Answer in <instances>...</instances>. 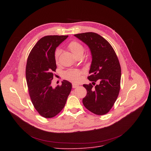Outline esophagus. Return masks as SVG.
Masks as SVG:
<instances>
[{
  "label": "esophagus",
  "mask_w": 151,
  "mask_h": 151,
  "mask_svg": "<svg viewBox=\"0 0 151 151\" xmlns=\"http://www.w3.org/2000/svg\"><path fill=\"white\" fill-rule=\"evenodd\" d=\"M78 86H79V85H78V84H75V83H73V84H72V87H73V88H75L78 87Z\"/></svg>",
  "instance_id": "obj_1"
}]
</instances>
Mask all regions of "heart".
Listing matches in <instances>:
<instances>
[{"label":"heart","mask_w":151,"mask_h":151,"mask_svg":"<svg viewBox=\"0 0 151 151\" xmlns=\"http://www.w3.org/2000/svg\"><path fill=\"white\" fill-rule=\"evenodd\" d=\"M68 48L75 57L79 55H82L84 51L83 47L80 43L76 41L71 42L68 45ZM60 54V51L59 50L55 51V58L56 60H57ZM64 77L71 82L75 83L79 82L81 79V72L78 70H69L64 73Z\"/></svg>","instance_id":"obj_1"}]
</instances>
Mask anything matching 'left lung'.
Masks as SVG:
<instances>
[{"label":"left lung","mask_w":151,"mask_h":151,"mask_svg":"<svg viewBox=\"0 0 151 151\" xmlns=\"http://www.w3.org/2000/svg\"><path fill=\"white\" fill-rule=\"evenodd\" d=\"M87 45L91 52L92 61L88 79L91 83L83 84L87 94L82 100L88 110L99 115L108 112L119 94L121 77L120 64L109 43L100 35L93 32L74 35Z\"/></svg>","instance_id":"8db88e82"}]
</instances>
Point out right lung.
Returning a JSON list of instances; mask_svg holds the SVG:
<instances>
[{"label": "right lung", "mask_w": 151, "mask_h": 151, "mask_svg": "<svg viewBox=\"0 0 151 151\" xmlns=\"http://www.w3.org/2000/svg\"><path fill=\"white\" fill-rule=\"evenodd\" d=\"M68 36H47L37 41L28 57L26 76L29 93L35 108L43 117L57 115L65 106L72 90V83L64 80L53 88L52 71L57 69L56 48Z\"/></svg>", "instance_id": "add662e5"}]
</instances>
